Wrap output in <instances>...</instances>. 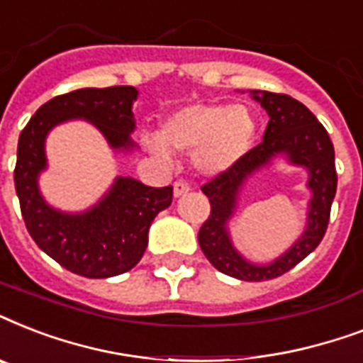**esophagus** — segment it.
Here are the masks:
<instances>
[{
  "mask_svg": "<svg viewBox=\"0 0 363 363\" xmlns=\"http://www.w3.org/2000/svg\"><path fill=\"white\" fill-rule=\"evenodd\" d=\"M188 192H190L188 182L177 181L175 184H173V196H175V198H181V196H184V194H188Z\"/></svg>",
  "mask_w": 363,
  "mask_h": 363,
  "instance_id": "1",
  "label": "esophagus"
}]
</instances>
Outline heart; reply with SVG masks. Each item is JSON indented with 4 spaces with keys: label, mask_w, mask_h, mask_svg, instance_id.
I'll return each instance as SVG.
<instances>
[{
    "label": "heart",
    "mask_w": 363,
    "mask_h": 363,
    "mask_svg": "<svg viewBox=\"0 0 363 363\" xmlns=\"http://www.w3.org/2000/svg\"><path fill=\"white\" fill-rule=\"evenodd\" d=\"M256 131V118L245 105L188 104L165 116L160 137H148L147 147L160 158L169 156L167 148L192 152L194 167L216 177L250 152Z\"/></svg>",
    "instance_id": "b5f03b06"
}]
</instances>
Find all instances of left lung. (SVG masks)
<instances>
[{
  "label": "left lung",
  "mask_w": 363,
  "mask_h": 363,
  "mask_svg": "<svg viewBox=\"0 0 363 363\" xmlns=\"http://www.w3.org/2000/svg\"><path fill=\"white\" fill-rule=\"evenodd\" d=\"M250 98L258 101L269 116L264 143L252 148L232 171L201 186L211 201V215L199 230L198 241L207 259L224 275L258 282L284 275L320 245L337 190V173L332 139L303 104L284 94L262 90H250ZM279 157L308 171L306 186L311 192V199L306 226L302 235L281 257L269 264H256L237 250L229 233V220L237 212L238 199L247 181Z\"/></svg>",
  "instance_id": "1"
}]
</instances>
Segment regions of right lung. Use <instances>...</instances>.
<instances>
[{
    "mask_svg": "<svg viewBox=\"0 0 363 363\" xmlns=\"http://www.w3.org/2000/svg\"><path fill=\"white\" fill-rule=\"evenodd\" d=\"M133 86L81 88L56 96L30 118L18 137L14 188L22 218L37 247L62 267L88 279H109L135 267L148 245V228L173 199V186L152 188L116 177L109 190L84 211L56 209L43 198L39 177L48 167V133L60 124L86 121L116 154L137 148Z\"/></svg>",
    "mask_w": 363,
    "mask_h": 363,
    "instance_id": "right-lung-1",
    "label": "right lung"
}]
</instances>
